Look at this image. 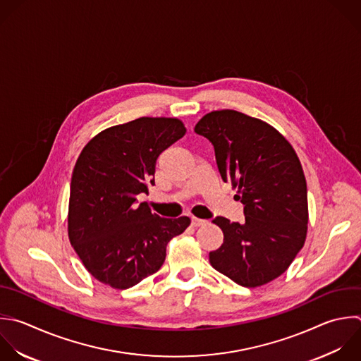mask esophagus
Returning a JSON list of instances; mask_svg holds the SVG:
<instances>
[{"instance_id":"obj_1","label":"esophagus","mask_w":361,"mask_h":361,"mask_svg":"<svg viewBox=\"0 0 361 361\" xmlns=\"http://www.w3.org/2000/svg\"><path fill=\"white\" fill-rule=\"evenodd\" d=\"M207 220H203V219H197V217H192V226L193 227H199V226H203L206 224Z\"/></svg>"}]
</instances>
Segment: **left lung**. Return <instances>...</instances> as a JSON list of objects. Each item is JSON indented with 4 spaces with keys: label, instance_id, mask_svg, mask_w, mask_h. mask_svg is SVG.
Segmentation results:
<instances>
[{
    "label": "left lung",
    "instance_id": "8db88e82",
    "mask_svg": "<svg viewBox=\"0 0 361 361\" xmlns=\"http://www.w3.org/2000/svg\"><path fill=\"white\" fill-rule=\"evenodd\" d=\"M195 133L207 138L221 179L238 188L244 223L217 216L224 234L209 254L214 269L245 288L283 274L305 244L307 189L292 145L269 124L234 110L206 114Z\"/></svg>",
    "mask_w": 361,
    "mask_h": 361
}]
</instances>
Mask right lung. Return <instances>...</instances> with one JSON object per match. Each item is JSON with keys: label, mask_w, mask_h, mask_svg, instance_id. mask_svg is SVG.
I'll return each instance as SVG.
<instances>
[{"label": "right lung", "mask_w": 361, "mask_h": 361, "mask_svg": "<svg viewBox=\"0 0 361 361\" xmlns=\"http://www.w3.org/2000/svg\"><path fill=\"white\" fill-rule=\"evenodd\" d=\"M186 133L178 118L141 117L97 134L83 148L71 182L69 240L100 282L127 289L157 272L166 245L190 224L138 203L154 185L158 157Z\"/></svg>", "instance_id": "right-lung-1"}]
</instances>
